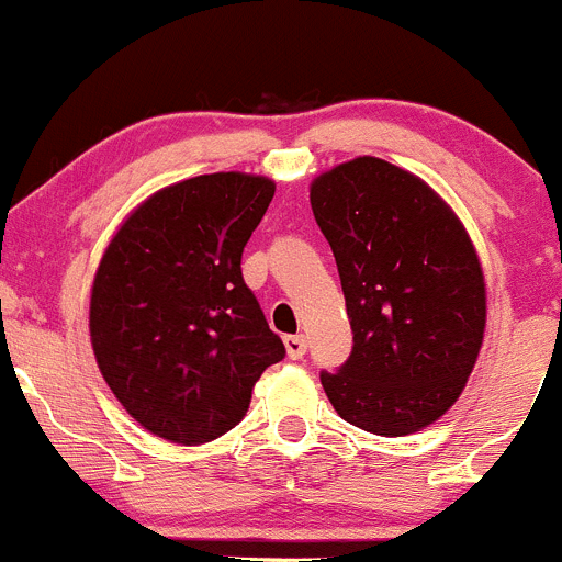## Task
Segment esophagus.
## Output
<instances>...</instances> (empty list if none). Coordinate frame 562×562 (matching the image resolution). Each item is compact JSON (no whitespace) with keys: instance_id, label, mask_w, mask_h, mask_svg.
<instances>
[{"instance_id":"obj_1","label":"esophagus","mask_w":562,"mask_h":562,"mask_svg":"<svg viewBox=\"0 0 562 562\" xmlns=\"http://www.w3.org/2000/svg\"><path fill=\"white\" fill-rule=\"evenodd\" d=\"M283 347H286V355L292 360H300L305 355V349H308V341H305V336H286L283 338Z\"/></svg>"}]
</instances>
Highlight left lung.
Masks as SVG:
<instances>
[{"instance_id":"left-lung-1","label":"left lung","mask_w":562,"mask_h":562,"mask_svg":"<svg viewBox=\"0 0 562 562\" xmlns=\"http://www.w3.org/2000/svg\"><path fill=\"white\" fill-rule=\"evenodd\" d=\"M311 210L352 325V352L322 371V387L347 424L413 435L457 402L475 366L486 325L475 248L424 180L369 155L316 177Z\"/></svg>"}]
</instances>
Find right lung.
Returning a JSON list of instances; mask_svg holds the SVG:
<instances>
[{
  "label": "right lung",
  "instance_id": "add662e5",
  "mask_svg": "<svg viewBox=\"0 0 562 562\" xmlns=\"http://www.w3.org/2000/svg\"><path fill=\"white\" fill-rule=\"evenodd\" d=\"M268 177L218 171L149 196L100 259L90 333L116 402L147 431L202 446L235 429L286 355L243 281V248L273 202Z\"/></svg>",
  "mask_w": 562,
  "mask_h": 562
}]
</instances>
